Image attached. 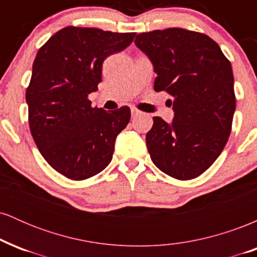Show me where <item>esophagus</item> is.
Returning <instances> with one entry per match:
<instances>
[{"label": "esophagus", "instance_id": "obj_1", "mask_svg": "<svg viewBox=\"0 0 257 257\" xmlns=\"http://www.w3.org/2000/svg\"><path fill=\"white\" fill-rule=\"evenodd\" d=\"M138 114H140V111L137 108H132V117H137Z\"/></svg>", "mask_w": 257, "mask_h": 257}]
</instances>
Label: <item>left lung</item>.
<instances>
[{
  "label": "left lung",
  "instance_id": "left-lung-1",
  "mask_svg": "<svg viewBox=\"0 0 257 257\" xmlns=\"http://www.w3.org/2000/svg\"><path fill=\"white\" fill-rule=\"evenodd\" d=\"M135 46L152 61L156 91H166L173 123L153 117L146 144L155 166L178 180L198 178L225 149L235 110L233 72L219 44L180 28L143 32Z\"/></svg>",
  "mask_w": 257,
  "mask_h": 257
}]
</instances>
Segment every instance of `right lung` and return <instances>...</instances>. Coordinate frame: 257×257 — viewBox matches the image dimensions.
I'll list each match as a JSON object with an SVG mask.
<instances>
[{"label":"right lung","mask_w":257,"mask_h":257,"mask_svg":"<svg viewBox=\"0 0 257 257\" xmlns=\"http://www.w3.org/2000/svg\"><path fill=\"white\" fill-rule=\"evenodd\" d=\"M135 35L67 26L38 49L25 94L29 125L47 163L67 179L82 181L102 172L131 120L128 106L106 112L91 107L88 95L101 82L105 59Z\"/></svg>","instance_id":"1"}]
</instances>
